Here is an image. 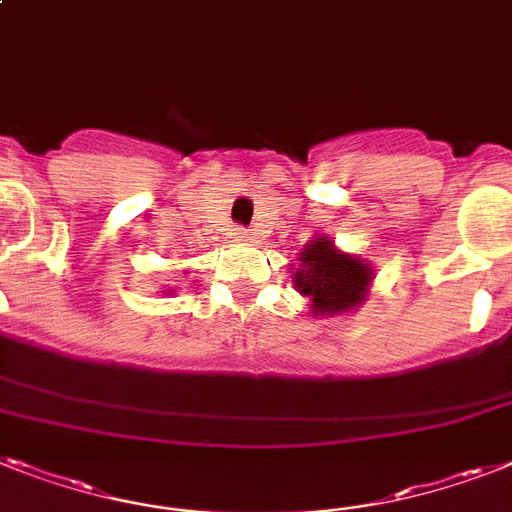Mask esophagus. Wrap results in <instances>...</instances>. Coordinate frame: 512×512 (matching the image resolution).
I'll list each match as a JSON object with an SVG mask.
<instances>
[{"instance_id": "obj_1", "label": "esophagus", "mask_w": 512, "mask_h": 512, "mask_svg": "<svg viewBox=\"0 0 512 512\" xmlns=\"http://www.w3.org/2000/svg\"><path fill=\"white\" fill-rule=\"evenodd\" d=\"M235 238L243 240V243H251L253 235H251V232H246V230H238V232H235Z\"/></svg>"}]
</instances>
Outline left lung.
<instances>
[{
	"mask_svg": "<svg viewBox=\"0 0 512 512\" xmlns=\"http://www.w3.org/2000/svg\"><path fill=\"white\" fill-rule=\"evenodd\" d=\"M301 266L295 269V290L308 298L314 316L350 314L366 303L374 285V266L356 253H345L327 238L316 235L298 253Z\"/></svg>",
	"mask_w": 512,
	"mask_h": 512,
	"instance_id": "obj_1",
	"label": "left lung"
}]
</instances>
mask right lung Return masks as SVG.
Segmentation results:
<instances>
[{
  "label": "right lung",
  "instance_id": "obj_1",
  "mask_svg": "<svg viewBox=\"0 0 512 512\" xmlns=\"http://www.w3.org/2000/svg\"><path fill=\"white\" fill-rule=\"evenodd\" d=\"M162 293H167V295H170V293H172V290H162Z\"/></svg>",
  "mask_w": 512,
  "mask_h": 512
}]
</instances>
